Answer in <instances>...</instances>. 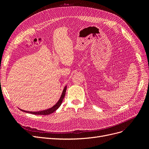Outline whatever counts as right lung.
<instances>
[{
    "label": "right lung",
    "instance_id": "1",
    "mask_svg": "<svg viewBox=\"0 0 149 149\" xmlns=\"http://www.w3.org/2000/svg\"><path fill=\"white\" fill-rule=\"evenodd\" d=\"M66 88H67V86H66L65 87L63 91V92H62V94H61V96L60 98V100H58V102L55 104L53 107H52L50 109H46V110H44V111H38V112H29V111H23V110H22V109H20V110L23 112H26V113H32V114H34V115H49L51 113H52L53 112H54L55 111H56L57 109L60 106V105L62 103V101L63 100L64 98H65V93H66Z\"/></svg>",
    "mask_w": 149,
    "mask_h": 149
}]
</instances>
